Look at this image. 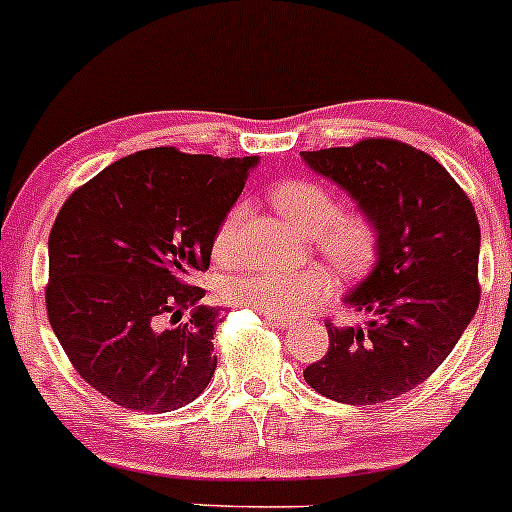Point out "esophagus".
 <instances>
[{"mask_svg":"<svg viewBox=\"0 0 512 512\" xmlns=\"http://www.w3.org/2000/svg\"><path fill=\"white\" fill-rule=\"evenodd\" d=\"M265 320L270 322V325L280 327V330H285V327H290V325H292L290 317H272V315H265Z\"/></svg>","mask_w":512,"mask_h":512,"instance_id":"1","label":"esophagus"}]
</instances>
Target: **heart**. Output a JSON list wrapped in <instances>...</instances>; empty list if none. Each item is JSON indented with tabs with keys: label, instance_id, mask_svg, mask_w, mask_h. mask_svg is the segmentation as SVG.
Listing matches in <instances>:
<instances>
[{
	"label": "heart",
	"instance_id": "heart-1",
	"mask_svg": "<svg viewBox=\"0 0 512 512\" xmlns=\"http://www.w3.org/2000/svg\"><path fill=\"white\" fill-rule=\"evenodd\" d=\"M272 205L305 235H315L322 255L342 272H360L375 257V230L362 215H337V200L307 180L282 182L270 192ZM247 210L237 205L215 235V257L230 260ZM332 290L322 270H257L227 285L232 302L272 317H292Z\"/></svg>",
	"mask_w": 512,
	"mask_h": 512
}]
</instances>
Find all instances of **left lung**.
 <instances>
[{
	"label": "left lung",
	"mask_w": 512,
	"mask_h": 512,
	"mask_svg": "<svg viewBox=\"0 0 512 512\" xmlns=\"http://www.w3.org/2000/svg\"><path fill=\"white\" fill-rule=\"evenodd\" d=\"M300 157L375 230V265L342 297L367 322H327V355L305 380L335 403H388L443 365L478 310L473 202L438 160L403 142L365 140Z\"/></svg>",
	"instance_id": "1"
}]
</instances>
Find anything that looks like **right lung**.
<instances>
[{
  "mask_svg": "<svg viewBox=\"0 0 512 512\" xmlns=\"http://www.w3.org/2000/svg\"><path fill=\"white\" fill-rule=\"evenodd\" d=\"M260 157L127 155L69 195L49 232L47 315L74 370L114 405L185 408L217 367L220 307L190 285ZM190 309L191 317L167 328Z\"/></svg>",
  "mask_w": 512,
  "mask_h": 512,
  "instance_id": "1",
  "label": "right lung"
}]
</instances>
